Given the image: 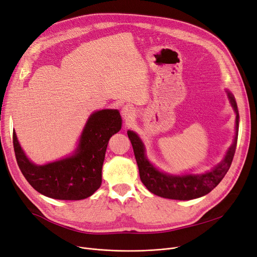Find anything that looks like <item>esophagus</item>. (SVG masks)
<instances>
[{
	"instance_id": "1",
	"label": "esophagus",
	"mask_w": 257,
	"mask_h": 257,
	"mask_svg": "<svg viewBox=\"0 0 257 257\" xmlns=\"http://www.w3.org/2000/svg\"><path fill=\"white\" fill-rule=\"evenodd\" d=\"M121 115L125 120H131L135 116V108L130 104H126L122 107Z\"/></svg>"
}]
</instances>
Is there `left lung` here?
Listing matches in <instances>:
<instances>
[{
  "label": "left lung",
  "mask_w": 257,
  "mask_h": 257,
  "mask_svg": "<svg viewBox=\"0 0 257 257\" xmlns=\"http://www.w3.org/2000/svg\"><path fill=\"white\" fill-rule=\"evenodd\" d=\"M231 104L235 110L236 131L238 130L239 115L235 99L231 93H228ZM127 136L132 142L134 150L135 158L138 164L139 175L142 183L153 194L158 195L163 198L190 200L198 198L210 193L222 180L225 174L229 171L236 150V138L233 146L228 150L224 159L215 167L211 172L201 175H186V176H173L169 174L159 172L154 168L146 157L145 147L134 132H127ZM237 137V134H236Z\"/></svg>",
  "instance_id": "1"
}]
</instances>
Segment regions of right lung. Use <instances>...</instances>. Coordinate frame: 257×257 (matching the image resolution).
I'll return each instance as SVG.
<instances>
[{"label": "right lung", "mask_w": 257, "mask_h": 257, "mask_svg": "<svg viewBox=\"0 0 257 257\" xmlns=\"http://www.w3.org/2000/svg\"><path fill=\"white\" fill-rule=\"evenodd\" d=\"M121 128L117 109L98 110L91 115L71 157L36 166L25 156L14 131L13 142L18 166L36 191L61 200L89 197L101 186L102 166L109 138Z\"/></svg>", "instance_id": "right-lung-1"}]
</instances>
